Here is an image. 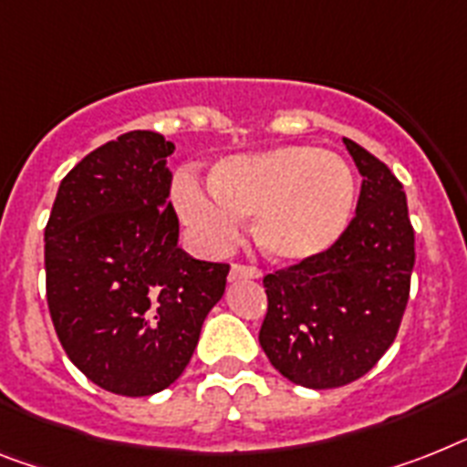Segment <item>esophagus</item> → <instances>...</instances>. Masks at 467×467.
<instances>
[{
  "instance_id": "34e87169",
  "label": "esophagus",
  "mask_w": 467,
  "mask_h": 467,
  "mask_svg": "<svg viewBox=\"0 0 467 467\" xmlns=\"http://www.w3.org/2000/svg\"><path fill=\"white\" fill-rule=\"evenodd\" d=\"M262 272L255 267H248V265H234L229 272V281L231 284H236V281L243 279H260Z\"/></svg>"
}]
</instances>
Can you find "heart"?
I'll return each instance as SVG.
<instances>
[{"instance_id":"heart-1","label":"heart","mask_w":467,"mask_h":467,"mask_svg":"<svg viewBox=\"0 0 467 467\" xmlns=\"http://www.w3.org/2000/svg\"><path fill=\"white\" fill-rule=\"evenodd\" d=\"M179 217L207 248L236 241L241 219H253V241L276 265H307L346 236L358 202L348 161L315 145L243 152L210 169V192L191 179L176 181Z\"/></svg>"}]
</instances>
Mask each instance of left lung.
<instances>
[{"instance_id": "1", "label": "left lung", "mask_w": 467, "mask_h": 467, "mask_svg": "<svg viewBox=\"0 0 467 467\" xmlns=\"http://www.w3.org/2000/svg\"><path fill=\"white\" fill-rule=\"evenodd\" d=\"M363 176L356 217L334 250L265 276L260 346L294 384L337 389L360 379L394 344L415 265L406 192L384 161L344 138Z\"/></svg>"}]
</instances>
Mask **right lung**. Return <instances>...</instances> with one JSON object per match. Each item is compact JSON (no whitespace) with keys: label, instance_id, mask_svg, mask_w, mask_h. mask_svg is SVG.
Instances as JSON below:
<instances>
[{"label":"right lung","instance_id":"right-lung-1","mask_svg":"<svg viewBox=\"0 0 467 467\" xmlns=\"http://www.w3.org/2000/svg\"><path fill=\"white\" fill-rule=\"evenodd\" d=\"M173 142L130 130L64 176L45 229L47 306L71 363L104 391L152 396L183 375L229 265L179 248Z\"/></svg>","mask_w":467,"mask_h":467}]
</instances>
